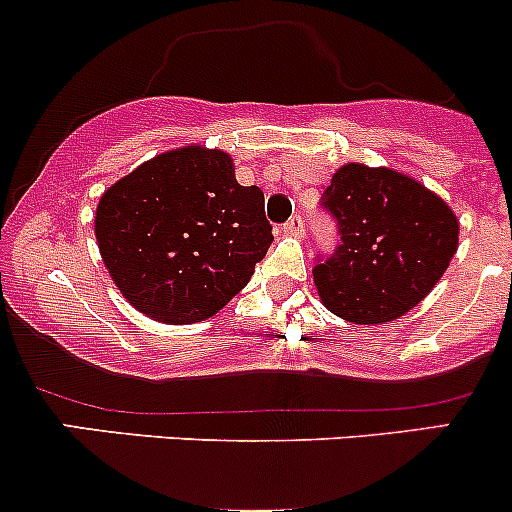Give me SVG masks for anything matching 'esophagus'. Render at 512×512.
I'll use <instances>...</instances> for the list:
<instances>
[{
	"instance_id": "34e87169",
	"label": "esophagus",
	"mask_w": 512,
	"mask_h": 512,
	"mask_svg": "<svg viewBox=\"0 0 512 512\" xmlns=\"http://www.w3.org/2000/svg\"><path fill=\"white\" fill-rule=\"evenodd\" d=\"M285 230H287V232H302V230H304L302 215H292V218H289L287 223H285Z\"/></svg>"
}]
</instances>
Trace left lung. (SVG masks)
Returning <instances> with one entry per match:
<instances>
[{"mask_svg": "<svg viewBox=\"0 0 512 512\" xmlns=\"http://www.w3.org/2000/svg\"><path fill=\"white\" fill-rule=\"evenodd\" d=\"M322 208L339 245L317 257L324 307L354 324H384L416 307L458 250V220L446 203L404 173L349 163L334 173Z\"/></svg>", "mask_w": 512, "mask_h": 512, "instance_id": "8db88e82", "label": "left lung"}]
</instances>
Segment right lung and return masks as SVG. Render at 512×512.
Returning a JSON list of instances; mask_svg holds the SVG:
<instances>
[{
	"instance_id": "1",
	"label": "right lung",
	"mask_w": 512,
	"mask_h": 512,
	"mask_svg": "<svg viewBox=\"0 0 512 512\" xmlns=\"http://www.w3.org/2000/svg\"><path fill=\"white\" fill-rule=\"evenodd\" d=\"M96 240L113 282L148 317H213L250 282L272 242L265 195L235 180L223 151L188 146L148 160L101 195Z\"/></svg>"
}]
</instances>
